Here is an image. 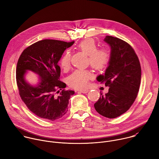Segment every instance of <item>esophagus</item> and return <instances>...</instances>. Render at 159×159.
Masks as SVG:
<instances>
[{"instance_id": "1", "label": "esophagus", "mask_w": 159, "mask_h": 159, "mask_svg": "<svg viewBox=\"0 0 159 159\" xmlns=\"http://www.w3.org/2000/svg\"><path fill=\"white\" fill-rule=\"evenodd\" d=\"M80 92L81 93H83V94H86L89 92V90L88 89H84V90H80Z\"/></svg>"}]
</instances>
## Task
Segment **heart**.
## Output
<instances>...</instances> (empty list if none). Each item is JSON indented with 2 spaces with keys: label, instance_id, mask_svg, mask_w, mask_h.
<instances>
[{
  "label": "heart",
  "instance_id": "1",
  "mask_svg": "<svg viewBox=\"0 0 159 159\" xmlns=\"http://www.w3.org/2000/svg\"><path fill=\"white\" fill-rule=\"evenodd\" d=\"M77 48L88 55V62L96 70H102L106 69L110 60L111 54L105 48L98 49V45L93 39H86L77 44ZM71 54L69 50H66L60 60V65L63 70H67L70 65ZM93 78V74L88 70L77 69L68 79L69 85L76 89H82L87 87L89 82Z\"/></svg>",
  "mask_w": 159,
  "mask_h": 159
}]
</instances>
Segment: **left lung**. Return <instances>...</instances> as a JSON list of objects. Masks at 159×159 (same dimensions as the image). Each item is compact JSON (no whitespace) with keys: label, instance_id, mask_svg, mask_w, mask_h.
<instances>
[{"label":"left lung","instance_id":"left-lung-1","mask_svg":"<svg viewBox=\"0 0 159 159\" xmlns=\"http://www.w3.org/2000/svg\"><path fill=\"white\" fill-rule=\"evenodd\" d=\"M104 41L111 47V60L104 75H99L97 80L109 88L105 95L100 93L94 107L101 115L115 118L126 112L137 97L141 66L128 43L111 36H106Z\"/></svg>","mask_w":159,"mask_h":159}]
</instances>
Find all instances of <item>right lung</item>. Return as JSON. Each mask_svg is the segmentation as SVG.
<instances>
[{
  "label": "right lung",
  "instance_id": "1",
  "mask_svg": "<svg viewBox=\"0 0 159 159\" xmlns=\"http://www.w3.org/2000/svg\"><path fill=\"white\" fill-rule=\"evenodd\" d=\"M74 43V41L41 40L26 48L19 58L16 82L20 97L28 108L41 118L54 121L68 111L69 99L75 92L65 89L66 84L60 80L58 63L64 51ZM27 70L40 77L37 86H31L25 81L24 75Z\"/></svg>",
  "mask_w": 159,
  "mask_h": 159
}]
</instances>
